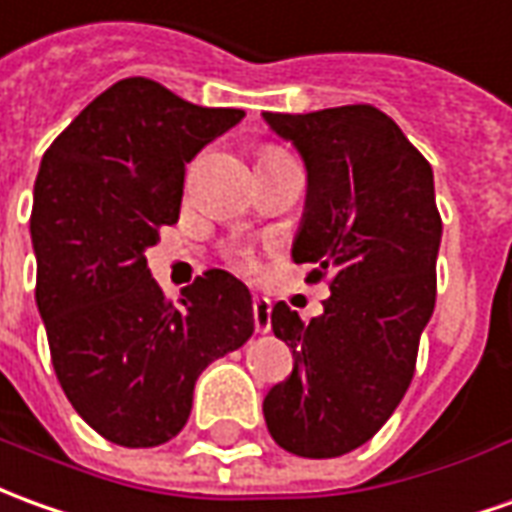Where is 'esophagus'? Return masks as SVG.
<instances>
[{
    "label": "esophagus",
    "instance_id": "34e87169",
    "mask_svg": "<svg viewBox=\"0 0 512 512\" xmlns=\"http://www.w3.org/2000/svg\"><path fill=\"white\" fill-rule=\"evenodd\" d=\"M252 313H255V330L257 332L271 330V302H268V299L257 296L255 302H252Z\"/></svg>",
    "mask_w": 512,
    "mask_h": 512
}]
</instances>
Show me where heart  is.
Masks as SVG:
<instances>
[{
	"instance_id": "heart-1",
	"label": "heart",
	"mask_w": 512,
	"mask_h": 512,
	"mask_svg": "<svg viewBox=\"0 0 512 512\" xmlns=\"http://www.w3.org/2000/svg\"><path fill=\"white\" fill-rule=\"evenodd\" d=\"M271 155H282L280 149H274V146H268V149H263V155L260 157H271Z\"/></svg>"
}]
</instances>
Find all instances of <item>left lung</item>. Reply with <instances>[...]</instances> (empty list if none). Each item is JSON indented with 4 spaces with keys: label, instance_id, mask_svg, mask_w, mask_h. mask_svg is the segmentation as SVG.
<instances>
[{
    "label": "left lung",
    "instance_id": "obj_1",
    "mask_svg": "<svg viewBox=\"0 0 512 512\" xmlns=\"http://www.w3.org/2000/svg\"><path fill=\"white\" fill-rule=\"evenodd\" d=\"M305 160L307 199L293 260L330 271L324 313L302 321L277 302L271 330L293 371L263 399L271 438L299 457H338L371 441L416 371L435 310L441 213L432 169L371 105L263 113Z\"/></svg>",
    "mask_w": 512,
    "mask_h": 512
}]
</instances>
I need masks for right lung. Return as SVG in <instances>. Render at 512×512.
Masks as SVG:
<instances>
[{
	"label": "right lung",
	"mask_w": 512,
	"mask_h": 512,
	"mask_svg": "<svg viewBox=\"0 0 512 512\" xmlns=\"http://www.w3.org/2000/svg\"><path fill=\"white\" fill-rule=\"evenodd\" d=\"M244 119L160 82L110 85L57 135L32 202L35 302L60 388L102 438L127 449L171 441L213 360L255 332L252 293L210 268L169 302L146 249L180 219L185 166Z\"/></svg>",
	"instance_id": "obj_1"
}]
</instances>
